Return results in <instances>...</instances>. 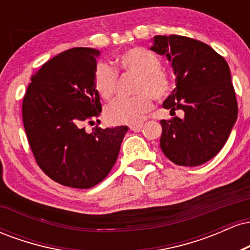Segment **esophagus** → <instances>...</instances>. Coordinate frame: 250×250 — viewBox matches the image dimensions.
<instances>
[{"mask_svg": "<svg viewBox=\"0 0 250 250\" xmlns=\"http://www.w3.org/2000/svg\"><path fill=\"white\" fill-rule=\"evenodd\" d=\"M129 128H130V130L133 131H140V129L142 128V125L141 123H140V125H131Z\"/></svg>", "mask_w": 250, "mask_h": 250, "instance_id": "esophagus-1", "label": "esophagus"}]
</instances>
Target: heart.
I'll return each instance as SVG.
<instances>
[{
    "instance_id": "1",
    "label": "heart",
    "mask_w": 250,
    "mask_h": 250,
    "mask_svg": "<svg viewBox=\"0 0 250 250\" xmlns=\"http://www.w3.org/2000/svg\"><path fill=\"white\" fill-rule=\"evenodd\" d=\"M125 71L139 75L135 93L136 96L120 97L105 108V117L114 125H137L153 107L151 97L163 100L171 90L170 77L160 68L159 57L145 48H130L117 57ZM117 73L105 62H99L94 69V87L104 100L114 95Z\"/></svg>"
}]
</instances>
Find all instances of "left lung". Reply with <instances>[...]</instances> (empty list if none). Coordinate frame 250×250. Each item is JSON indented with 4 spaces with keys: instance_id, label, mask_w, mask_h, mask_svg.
I'll return each instance as SVG.
<instances>
[{
    "instance_id": "left-lung-1",
    "label": "left lung",
    "mask_w": 250,
    "mask_h": 250,
    "mask_svg": "<svg viewBox=\"0 0 250 250\" xmlns=\"http://www.w3.org/2000/svg\"><path fill=\"white\" fill-rule=\"evenodd\" d=\"M150 50L167 57L176 77L163 108L185 113L162 120L160 147L175 165H203L223 148L237 119L228 63L208 44L186 36H154Z\"/></svg>"
}]
</instances>
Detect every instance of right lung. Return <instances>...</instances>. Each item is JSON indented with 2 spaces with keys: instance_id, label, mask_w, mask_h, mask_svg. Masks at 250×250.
<instances>
[{
  "instance_id": "add662e5",
  "label": "right lung",
  "mask_w": 250,
  "mask_h": 250,
  "mask_svg": "<svg viewBox=\"0 0 250 250\" xmlns=\"http://www.w3.org/2000/svg\"><path fill=\"white\" fill-rule=\"evenodd\" d=\"M100 54L93 48H73L53 57L31 77L22 103L25 134L37 165L67 187L88 189L105 179L129 129L84 128L102 111L94 87Z\"/></svg>"
}]
</instances>
